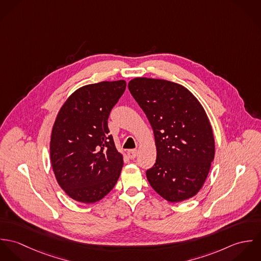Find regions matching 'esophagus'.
<instances>
[{
    "label": "esophagus",
    "instance_id": "obj_1",
    "mask_svg": "<svg viewBox=\"0 0 261 261\" xmlns=\"http://www.w3.org/2000/svg\"><path fill=\"white\" fill-rule=\"evenodd\" d=\"M137 154H138V149H130V150H128L127 151V155H128V158L129 159H135L136 156H137Z\"/></svg>",
    "mask_w": 261,
    "mask_h": 261
}]
</instances>
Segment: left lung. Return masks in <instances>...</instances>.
Returning <instances> with one entry per match:
<instances>
[{
  "label": "left lung",
  "instance_id": "8db88e82",
  "mask_svg": "<svg viewBox=\"0 0 261 261\" xmlns=\"http://www.w3.org/2000/svg\"><path fill=\"white\" fill-rule=\"evenodd\" d=\"M128 89L146 113L153 130L156 160L147 171L151 188L178 203L203 187L215 155V141L204 108L185 86L136 77Z\"/></svg>",
  "mask_w": 261,
  "mask_h": 261
}]
</instances>
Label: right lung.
Here are the masks:
<instances>
[{"instance_id": "1", "label": "right lung", "mask_w": 261, "mask_h": 261, "mask_svg": "<svg viewBox=\"0 0 261 261\" xmlns=\"http://www.w3.org/2000/svg\"><path fill=\"white\" fill-rule=\"evenodd\" d=\"M124 80L84 85L66 99L54 121L50 159L57 183L75 201L101 200L115 186L123 156L108 119L125 90Z\"/></svg>"}]
</instances>
